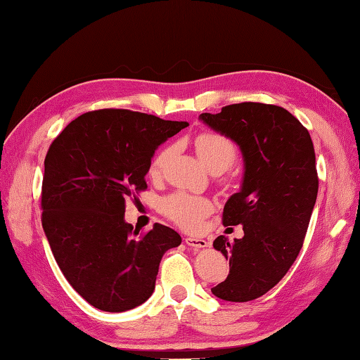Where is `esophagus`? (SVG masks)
Instances as JSON below:
<instances>
[{
  "instance_id": "34e87169",
  "label": "esophagus",
  "mask_w": 360,
  "mask_h": 360,
  "mask_svg": "<svg viewBox=\"0 0 360 360\" xmlns=\"http://www.w3.org/2000/svg\"><path fill=\"white\" fill-rule=\"evenodd\" d=\"M185 243L188 244L189 248L193 249H205L210 246V243L203 238H195V236H186Z\"/></svg>"
}]
</instances>
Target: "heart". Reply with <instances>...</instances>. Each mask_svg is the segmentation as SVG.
<instances>
[{
	"label": "heart",
	"mask_w": 360,
	"mask_h": 360,
	"mask_svg": "<svg viewBox=\"0 0 360 360\" xmlns=\"http://www.w3.org/2000/svg\"><path fill=\"white\" fill-rule=\"evenodd\" d=\"M194 148L199 160L210 172L221 174L233 165L238 157V147L235 142L221 133L203 131L194 139ZM174 148L165 147L160 150L150 165V174L153 177L161 174L167 158L171 157ZM161 210L169 219L186 230H195L200 227L202 219L212 212V203L200 195L188 193H172L162 199Z\"/></svg>",
	"instance_id": "1"
}]
</instances>
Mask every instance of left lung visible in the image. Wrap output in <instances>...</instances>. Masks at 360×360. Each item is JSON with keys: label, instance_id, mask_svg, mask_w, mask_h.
Masks as SVG:
<instances>
[{"label": "left lung", "instance_id": "8db88e82", "mask_svg": "<svg viewBox=\"0 0 360 360\" xmlns=\"http://www.w3.org/2000/svg\"><path fill=\"white\" fill-rule=\"evenodd\" d=\"M200 120L240 146L241 191L224 205V226H243L230 243L213 246L229 260L227 279L212 288L224 301L257 300L279 283L295 263L318 194L315 150L307 128L276 105L244 101Z\"/></svg>", "mask_w": 360, "mask_h": 360}]
</instances>
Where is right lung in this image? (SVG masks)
<instances>
[{
    "label": "right lung",
    "mask_w": 360,
    "mask_h": 360,
    "mask_svg": "<svg viewBox=\"0 0 360 360\" xmlns=\"http://www.w3.org/2000/svg\"><path fill=\"white\" fill-rule=\"evenodd\" d=\"M188 127L130 110L81 114L51 142L42 181V226L54 260L79 296L125 311L152 296L160 262L181 236L155 224L141 233L125 202L147 188L158 146Z\"/></svg>",
    "instance_id": "1"
}]
</instances>
